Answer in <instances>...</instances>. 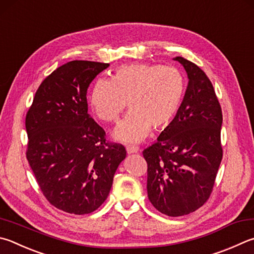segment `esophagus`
I'll list each match as a JSON object with an SVG mask.
<instances>
[{
  "mask_svg": "<svg viewBox=\"0 0 254 254\" xmlns=\"http://www.w3.org/2000/svg\"><path fill=\"white\" fill-rule=\"evenodd\" d=\"M127 152L128 154L136 153V152H139V147H137L136 145H127Z\"/></svg>",
  "mask_w": 254,
  "mask_h": 254,
  "instance_id": "34e87169",
  "label": "esophagus"
}]
</instances>
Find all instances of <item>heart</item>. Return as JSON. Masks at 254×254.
Returning <instances> with one entry per match:
<instances>
[{
  "instance_id": "obj_1",
  "label": "heart",
  "mask_w": 254,
  "mask_h": 254,
  "mask_svg": "<svg viewBox=\"0 0 254 254\" xmlns=\"http://www.w3.org/2000/svg\"><path fill=\"white\" fill-rule=\"evenodd\" d=\"M186 82L177 67L133 63L115 70L111 80H96L90 93L92 112L103 122L117 121L128 101L130 112L114 128L115 140L134 143L151 127H168L183 102Z\"/></svg>"
}]
</instances>
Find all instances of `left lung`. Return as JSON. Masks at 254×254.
Masks as SVG:
<instances>
[{"mask_svg":"<svg viewBox=\"0 0 254 254\" xmlns=\"http://www.w3.org/2000/svg\"><path fill=\"white\" fill-rule=\"evenodd\" d=\"M174 61L189 83L173 121L143 151L147 163V196L169 216L192 213L210 197L222 160V111L209 77L182 57Z\"/></svg>","mask_w":254,"mask_h":254,"instance_id":"left-lung-1","label":"left lung"}]
</instances>
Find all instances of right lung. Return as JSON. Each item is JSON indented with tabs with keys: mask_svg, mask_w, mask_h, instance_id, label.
<instances>
[{
	"mask_svg": "<svg viewBox=\"0 0 254 254\" xmlns=\"http://www.w3.org/2000/svg\"><path fill=\"white\" fill-rule=\"evenodd\" d=\"M109 65L71 61L58 67L41 83L26 114V159L36 182L51 204L71 214L100 207L127 156L87 113V87Z\"/></svg>",
	"mask_w": 254,
	"mask_h": 254,
	"instance_id": "add662e5",
	"label": "right lung"
}]
</instances>
